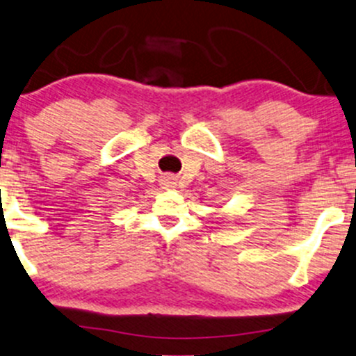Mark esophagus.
Instances as JSON below:
<instances>
[{"mask_svg": "<svg viewBox=\"0 0 356 356\" xmlns=\"http://www.w3.org/2000/svg\"><path fill=\"white\" fill-rule=\"evenodd\" d=\"M162 186H163V187H175V179H174V175H165V177L162 179Z\"/></svg>", "mask_w": 356, "mask_h": 356, "instance_id": "1", "label": "esophagus"}]
</instances>
